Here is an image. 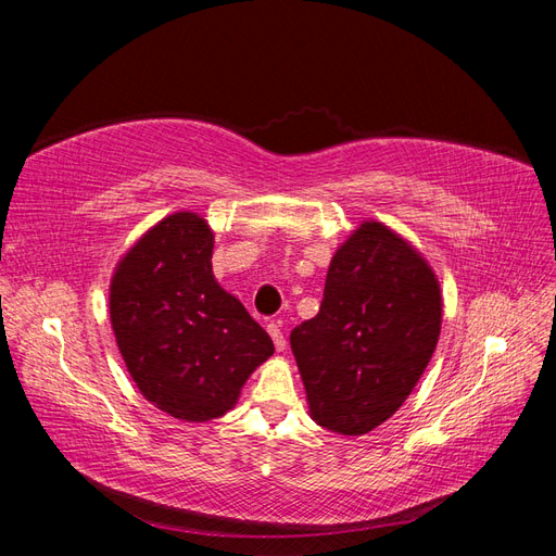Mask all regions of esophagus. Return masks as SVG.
Here are the masks:
<instances>
[{
  "label": "esophagus",
  "mask_w": 556,
  "mask_h": 556,
  "mask_svg": "<svg viewBox=\"0 0 556 556\" xmlns=\"http://www.w3.org/2000/svg\"><path fill=\"white\" fill-rule=\"evenodd\" d=\"M266 331L271 333L274 345H276V350H278V352H282L285 348H288V341H285L282 329H280V323H268V325H266Z\"/></svg>",
  "instance_id": "obj_1"
}]
</instances>
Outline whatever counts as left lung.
<instances>
[{
  "instance_id": "8db88e82",
  "label": "left lung",
  "mask_w": 556,
  "mask_h": 556,
  "mask_svg": "<svg viewBox=\"0 0 556 556\" xmlns=\"http://www.w3.org/2000/svg\"><path fill=\"white\" fill-rule=\"evenodd\" d=\"M441 319L427 260L382 223H362L331 257L317 315L290 333L311 417L343 435L390 419L422 378Z\"/></svg>"
}]
</instances>
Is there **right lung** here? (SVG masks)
<instances>
[{"instance_id":"obj_1","label":"right lung","mask_w":556,"mask_h":556,"mask_svg":"<svg viewBox=\"0 0 556 556\" xmlns=\"http://www.w3.org/2000/svg\"><path fill=\"white\" fill-rule=\"evenodd\" d=\"M213 231L180 211L150 227L111 278V327L139 392L185 422L223 417L274 341L213 276Z\"/></svg>"}]
</instances>
